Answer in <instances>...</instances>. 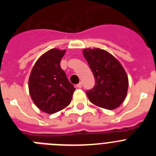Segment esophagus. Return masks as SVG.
<instances>
[{
    "label": "esophagus",
    "instance_id": "esophagus-1",
    "mask_svg": "<svg viewBox=\"0 0 156 156\" xmlns=\"http://www.w3.org/2000/svg\"><path fill=\"white\" fill-rule=\"evenodd\" d=\"M76 87H78V88L82 87V83H79L78 84H76Z\"/></svg>",
    "mask_w": 156,
    "mask_h": 156
}]
</instances>
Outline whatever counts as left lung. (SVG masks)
<instances>
[{
    "mask_svg": "<svg viewBox=\"0 0 156 156\" xmlns=\"http://www.w3.org/2000/svg\"><path fill=\"white\" fill-rule=\"evenodd\" d=\"M83 55L95 80L93 89L86 92L90 102L105 109L118 108L126 98L128 89V77L122 65L100 48H87Z\"/></svg>",
    "mask_w": 156,
    "mask_h": 156,
    "instance_id": "8db88e82",
    "label": "left lung"
}]
</instances>
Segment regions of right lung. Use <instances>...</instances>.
Returning a JSON list of instances; mask_svg holds the SVG:
<instances>
[{
	"mask_svg": "<svg viewBox=\"0 0 156 156\" xmlns=\"http://www.w3.org/2000/svg\"><path fill=\"white\" fill-rule=\"evenodd\" d=\"M65 53L66 50L51 49L38 58L30 73L31 98L46 113H55L67 107L76 90L60 66Z\"/></svg>",
	"mask_w": 156,
	"mask_h": 156,
	"instance_id": "1",
	"label": "right lung"
}]
</instances>
